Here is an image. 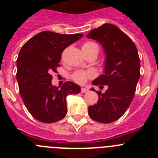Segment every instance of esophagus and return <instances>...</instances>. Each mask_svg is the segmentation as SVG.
Wrapping results in <instances>:
<instances>
[{
	"label": "esophagus",
	"mask_w": 158,
	"mask_h": 158,
	"mask_svg": "<svg viewBox=\"0 0 158 158\" xmlns=\"http://www.w3.org/2000/svg\"><path fill=\"white\" fill-rule=\"evenodd\" d=\"M87 92H89V89H87V88H81V93H87Z\"/></svg>",
	"instance_id": "34e87169"
}]
</instances>
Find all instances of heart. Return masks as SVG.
I'll use <instances>...</instances> for the list:
<instances>
[{
	"mask_svg": "<svg viewBox=\"0 0 158 158\" xmlns=\"http://www.w3.org/2000/svg\"><path fill=\"white\" fill-rule=\"evenodd\" d=\"M90 50H96L99 51V47L97 44L93 42H87L84 43L82 46V51H90ZM93 76V73L92 71H84L77 70L73 74V79L79 84L85 83L88 78L92 77Z\"/></svg>",
	"mask_w": 158,
	"mask_h": 158,
	"instance_id": "b5f03b06",
	"label": "heart"
}]
</instances>
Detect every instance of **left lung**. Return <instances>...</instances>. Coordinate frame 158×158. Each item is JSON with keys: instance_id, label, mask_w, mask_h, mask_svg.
<instances>
[{"instance_id": "obj_1", "label": "left lung", "mask_w": 158, "mask_h": 158, "mask_svg": "<svg viewBox=\"0 0 158 158\" xmlns=\"http://www.w3.org/2000/svg\"><path fill=\"white\" fill-rule=\"evenodd\" d=\"M98 42L104 49V73L93 81V85L105 93L92 91L99 96L97 104L89 107L92 119L102 123L117 120L126 112L135 96L140 77V59L134 42L115 25L104 23L87 35Z\"/></svg>"}]
</instances>
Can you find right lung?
Instances as JSON below:
<instances>
[{"instance_id": "1", "label": "right lung", "mask_w": 158, "mask_h": 158, "mask_svg": "<svg viewBox=\"0 0 158 158\" xmlns=\"http://www.w3.org/2000/svg\"><path fill=\"white\" fill-rule=\"evenodd\" d=\"M82 36L46 31L22 47L16 60V79L23 103L37 120L52 123L62 119L67 113V96L81 93L80 86L72 81L60 89L54 86L51 73L57 72L62 51Z\"/></svg>"}]
</instances>
